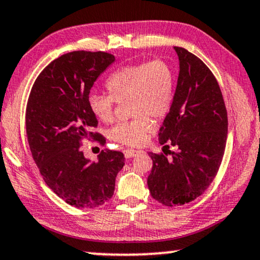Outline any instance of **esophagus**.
<instances>
[{
	"instance_id": "34e87169",
	"label": "esophagus",
	"mask_w": 260,
	"mask_h": 260,
	"mask_svg": "<svg viewBox=\"0 0 260 260\" xmlns=\"http://www.w3.org/2000/svg\"><path fill=\"white\" fill-rule=\"evenodd\" d=\"M139 153H140L139 150H134V149L124 150V156H126V158H133V157H136L137 154Z\"/></svg>"
}]
</instances>
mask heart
Listing matches in <instances>:
<instances>
[{
	"label": "heart",
	"instance_id": "heart-1",
	"mask_svg": "<svg viewBox=\"0 0 260 260\" xmlns=\"http://www.w3.org/2000/svg\"><path fill=\"white\" fill-rule=\"evenodd\" d=\"M109 94L93 93L88 97L92 114L104 123L114 120L116 103L127 102L133 119L117 123L109 137L115 143L136 146L152 129L153 119H162L173 104L175 77L166 61L128 64L115 71L106 81Z\"/></svg>",
	"mask_w": 260,
	"mask_h": 260
}]
</instances>
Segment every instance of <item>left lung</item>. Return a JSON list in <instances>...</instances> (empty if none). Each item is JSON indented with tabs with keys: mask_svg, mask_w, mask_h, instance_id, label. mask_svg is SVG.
<instances>
[{
	"mask_svg": "<svg viewBox=\"0 0 260 260\" xmlns=\"http://www.w3.org/2000/svg\"><path fill=\"white\" fill-rule=\"evenodd\" d=\"M180 61L175 96L158 132L167 150L152 153L147 177L151 197L164 206L193 202L209 188L222 163L228 115L215 75L186 49L175 47ZM170 146L177 150L170 151Z\"/></svg>",
	"mask_w": 260,
	"mask_h": 260,
	"instance_id": "8db88e82",
	"label": "left lung"
}]
</instances>
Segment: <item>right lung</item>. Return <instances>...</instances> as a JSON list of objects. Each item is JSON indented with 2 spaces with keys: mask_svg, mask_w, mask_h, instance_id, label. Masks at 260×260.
Instances as JSON below:
<instances>
[{
  "mask_svg": "<svg viewBox=\"0 0 260 260\" xmlns=\"http://www.w3.org/2000/svg\"><path fill=\"white\" fill-rule=\"evenodd\" d=\"M115 61L104 51H72L41 72L26 106V134L34 160L48 187L72 206L92 209L114 194L115 177L123 168L122 152L107 149L98 162L84 157V140L106 144L88 106L91 87Z\"/></svg>",
  "mask_w": 260,
  "mask_h": 260,
  "instance_id": "right-lung-1",
  "label": "right lung"
}]
</instances>
